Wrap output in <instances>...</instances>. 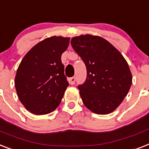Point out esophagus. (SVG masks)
Here are the masks:
<instances>
[{
	"mask_svg": "<svg viewBox=\"0 0 149 149\" xmlns=\"http://www.w3.org/2000/svg\"><path fill=\"white\" fill-rule=\"evenodd\" d=\"M69 82H70V83L71 85H73L75 83V82H76V78H75V77H71V78L69 79Z\"/></svg>",
	"mask_w": 149,
	"mask_h": 149,
	"instance_id": "esophagus-1",
	"label": "esophagus"
}]
</instances>
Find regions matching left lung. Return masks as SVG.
<instances>
[{
	"label": "left lung",
	"instance_id": "1",
	"mask_svg": "<svg viewBox=\"0 0 149 149\" xmlns=\"http://www.w3.org/2000/svg\"><path fill=\"white\" fill-rule=\"evenodd\" d=\"M71 45L86 66V80L79 86L83 104L95 114L116 109L129 93L132 76L120 52L100 36L72 37Z\"/></svg>",
	"mask_w": 149,
	"mask_h": 149
}]
</instances>
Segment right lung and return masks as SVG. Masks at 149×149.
<instances>
[{
	"instance_id": "1",
	"label": "right lung",
	"mask_w": 149,
	"mask_h": 149,
	"mask_svg": "<svg viewBox=\"0 0 149 149\" xmlns=\"http://www.w3.org/2000/svg\"><path fill=\"white\" fill-rule=\"evenodd\" d=\"M70 37H48L37 43L18 66L14 85L20 102L34 115H46L57 108L69 86L61 55Z\"/></svg>"
}]
</instances>
